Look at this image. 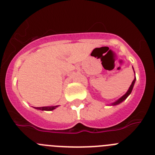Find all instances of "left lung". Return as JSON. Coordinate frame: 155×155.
<instances>
[{
	"label": "left lung",
	"mask_w": 155,
	"mask_h": 155,
	"mask_svg": "<svg viewBox=\"0 0 155 155\" xmlns=\"http://www.w3.org/2000/svg\"><path fill=\"white\" fill-rule=\"evenodd\" d=\"M134 73H135V72H134ZM135 81H136V78H134V80L133 81L132 84H131V85L130 86V87H129V89H128V91H127V93H126V94H124V96H122L121 98H119V99L117 100V101H116V102H115L112 103V105H118V104L121 103V102H123V101H124V100H125L126 98H127V97H128L129 95H130V94L131 91H132V90H133V87H134V84H135Z\"/></svg>",
	"instance_id": "8db88e82"
}]
</instances>
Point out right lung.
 Instances as JSON below:
<instances>
[{
	"label": "right lung",
	"mask_w": 155,
	"mask_h": 155,
	"mask_svg": "<svg viewBox=\"0 0 155 155\" xmlns=\"http://www.w3.org/2000/svg\"><path fill=\"white\" fill-rule=\"evenodd\" d=\"M57 107H58V105H55V106H44V107H35V109L42 111H52L53 109H55Z\"/></svg>",
	"instance_id": "right-lung-1"
}]
</instances>
